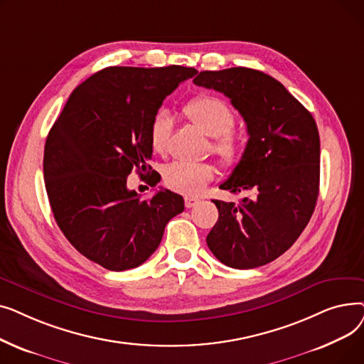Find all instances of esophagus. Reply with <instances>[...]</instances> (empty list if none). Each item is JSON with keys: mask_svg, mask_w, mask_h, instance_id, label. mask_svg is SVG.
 Here are the masks:
<instances>
[{"mask_svg": "<svg viewBox=\"0 0 364 364\" xmlns=\"http://www.w3.org/2000/svg\"><path fill=\"white\" fill-rule=\"evenodd\" d=\"M199 198H195V196H187L186 198V206L187 208H193L195 205H198L199 203Z\"/></svg>", "mask_w": 364, "mask_h": 364, "instance_id": "1", "label": "esophagus"}]
</instances>
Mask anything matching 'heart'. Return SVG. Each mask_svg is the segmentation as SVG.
Wrapping results in <instances>:
<instances>
[{"label":"heart","instance_id":"obj_1","mask_svg":"<svg viewBox=\"0 0 364 364\" xmlns=\"http://www.w3.org/2000/svg\"><path fill=\"white\" fill-rule=\"evenodd\" d=\"M184 117L208 137H213L211 150L227 166H235L243 156L245 140L233 129L235 113L224 100L215 95H200L190 100ZM171 121L165 112H159L150 122L149 139L151 150L165 155L171 136ZM215 166L208 162H174L165 171V180L172 188L186 193H199L215 177Z\"/></svg>","mask_w":364,"mask_h":364}]
</instances>
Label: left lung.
Returning <instances> with one entry per match:
<instances>
[{
	"label": "left lung",
	"mask_w": 364,
	"mask_h": 364,
	"mask_svg": "<svg viewBox=\"0 0 364 364\" xmlns=\"http://www.w3.org/2000/svg\"><path fill=\"white\" fill-rule=\"evenodd\" d=\"M193 82L230 99L246 124L243 156L214 200L208 247L227 267L255 269L284 254L309 224L318 196L320 137L313 114L273 76L250 68L203 70Z\"/></svg>",
	"instance_id": "obj_1"
}]
</instances>
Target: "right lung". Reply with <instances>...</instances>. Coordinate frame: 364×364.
<instances>
[{"instance_id":"1","label":"right lung","mask_w":364,"mask_h":364,"mask_svg":"<svg viewBox=\"0 0 364 364\" xmlns=\"http://www.w3.org/2000/svg\"><path fill=\"white\" fill-rule=\"evenodd\" d=\"M196 73L176 65L106 68L72 91L48 132L44 180L55 223L76 251L107 270L143 264L184 211L183 196L166 188L141 200L127 177L151 169L150 122Z\"/></svg>"}]
</instances>
